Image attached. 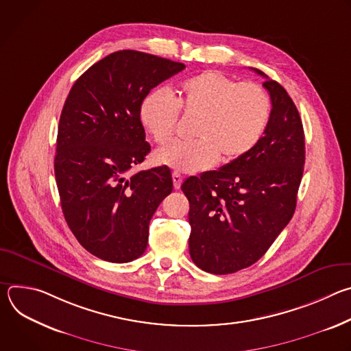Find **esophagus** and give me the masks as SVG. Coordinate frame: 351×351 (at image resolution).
Instances as JSON below:
<instances>
[{"label": "esophagus", "mask_w": 351, "mask_h": 351, "mask_svg": "<svg viewBox=\"0 0 351 351\" xmlns=\"http://www.w3.org/2000/svg\"><path fill=\"white\" fill-rule=\"evenodd\" d=\"M172 180H173V187L175 189H180V184L183 182V176L180 173H178V172H173L172 173Z\"/></svg>", "instance_id": "obj_1"}]
</instances>
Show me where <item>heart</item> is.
Wrapping results in <instances>:
<instances>
[{"label":"heart","instance_id":"1","mask_svg":"<svg viewBox=\"0 0 351 351\" xmlns=\"http://www.w3.org/2000/svg\"><path fill=\"white\" fill-rule=\"evenodd\" d=\"M179 110L191 118L194 140H175L158 148L154 160L182 173L211 168L218 158H241L263 137L271 115L268 93L256 83H241L219 72H204L180 84L175 98L167 90L149 93L141 103L140 121L157 143L175 133Z\"/></svg>","mask_w":351,"mask_h":351}]
</instances>
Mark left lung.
I'll return each mask as SVG.
<instances>
[{
	"label": "left lung",
	"instance_id": "left-lung-1",
	"mask_svg": "<svg viewBox=\"0 0 351 351\" xmlns=\"http://www.w3.org/2000/svg\"><path fill=\"white\" fill-rule=\"evenodd\" d=\"M265 77L272 110L264 136L239 160L182 184L190 203L189 252L215 275L257 263L291 219L306 162L303 123L287 91Z\"/></svg>",
	"mask_w": 351,
	"mask_h": 351
}]
</instances>
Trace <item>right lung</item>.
<instances>
[{
    "label": "right lung",
    "mask_w": 351,
    "mask_h": 351,
    "mask_svg": "<svg viewBox=\"0 0 351 351\" xmlns=\"http://www.w3.org/2000/svg\"><path fill=\"white\" fill-rule=\"evenodd\" d=\"M184 65L134 49L90 66L64 104L54 160L65 221L93 256L123 264L147 248L148 225L171 194L168 167L128 172L149 153L140 107Z\"/></svg>",
    "instance_id": "1"
}]
</instances>
